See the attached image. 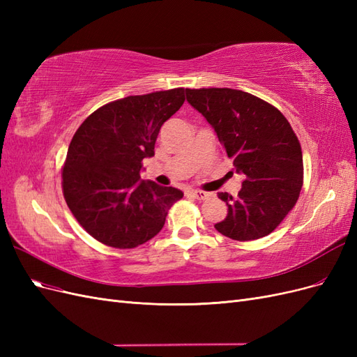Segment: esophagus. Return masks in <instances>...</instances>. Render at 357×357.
Wrapping results in <instances>:
<instances>
[{
  "label": "esophagus",
  "instance_id": "1",
  "mask_svg": "<svg viewBox=\"0 0 357 357\" xmlns=\"http://www.w3.org/2000/svg\"><path fill=\"white\" fill-rule=\"evenodd\" d=\"M189 195L193 197L195 199L204 201V199H207L210 197V193L208 192H204V190H189Z\"/></svg>",
  "mask_w": 357,
  "mask_h": 357
}]
</instances>
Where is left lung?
Returning <instances> with one entry per match:
<instances>
[{
  "label": "left lung",
  "instance_id": "left-lung-1",
  "mask_svg": "<svg viewBox=\"0 0 357 357\" xmlns=\"http://www.w3.org/2000/svg\"><path fill=\"white\" fill-rule=\"evenodd\" d=\"M186 98L244 176L238 197L218 195L228 205V215L214 228L236 241L271 234L294 208L304 180L301 144L287 119L274 105L236 89H186Z\"/></svg>",
  "mask_w": 357,
  "mask_h": 357
}]
</instances>
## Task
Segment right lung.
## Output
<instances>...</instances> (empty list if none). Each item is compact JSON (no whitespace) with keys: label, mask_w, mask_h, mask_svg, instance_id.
<instances>
[{"label":"right lung","mask_w":357,"mask_h":357,"mask_svg":"<svg viewBox=\"0 0 357 357\" xmlns=\"http://www.w3.org/2000/svg\"><path fill=\"white\" fill-rule=\"evenodd\" d=\"M185 102V89L132 95L95 110L75 131L62 169V190L73 215L95 240L134 248L164 228L176 188L139 177L155 155L160 126Z\"/></svg>","instance_id":"obj_1"}]
</instances>
